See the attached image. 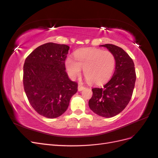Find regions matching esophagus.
<instances>
[{"label":"esophagus","instance_id":"34e87169","mask_svg":"<svg viewBox=\"0 0 158 158\" xmlns=\"http://www.w3.org/2000/svg\"><path fill=\"white\" fill-rule=\"evenodd\" d=\"M84 88H85L83 86V85H82L81 84H78V91H82V90H83Z\"/></svg>","mask_w":158,"mask_h":158}]
</instances>
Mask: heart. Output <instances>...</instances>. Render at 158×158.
Listing matches in <instances>:
<instances>
[{
	"label": "heart",
	"mask_w": 158,
	"mask_h": 158,
	"mask_svg": "<svg viewBox=\"0 0 158 158\" xmlns=\"http://www.w3.org/2000/svg\"><path fill=\"white\" fill-rule=\"evenodd\" d=\"M74 58L69 56L65 66L70 77L75 78L84 69V75L89 82L99 84L107 81L111 76L115 65V58L111 51L98 48L77 50Z\"/></svg>",
	"instance_id": "obj_1"
}]
</instances>
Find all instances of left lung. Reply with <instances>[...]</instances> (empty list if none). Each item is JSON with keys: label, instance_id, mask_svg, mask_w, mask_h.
<instances>
[{"label": "left lung", "instance_id": "left-lung-1", "mask_svg": "<svg viewBox=\"0 0 158 158\" xmlns=\"http://www.w3.org/2000/svg\"><path fill=\"white\" fill-rule=\"evenodd\" d=\"M113 52L115 70L111 80L103 88H94L89 100L91 110L99 116L113 117L125 109L132 98L136 82V72L132 59L121 47L112 44L100 45Z\"/></svg>", "mask_w": 158, "mask_h": 158}]
</instances>
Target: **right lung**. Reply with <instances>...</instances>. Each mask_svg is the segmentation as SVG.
Here are the masks:
<instances>
[{
    "label": "right lung",
    "mask_w": 158,
    "mask_h": 158,
    "mask_svg": "<svg viewBox=\"0 0 158 158\" xmlns=\"http://www.w3.org/2000/svg\"><path fill=\"white\" fill-rule=\"evenodd\" d=\"M69 47L47 43L27 56L23 64V84L31 107L41 116L56 118L67 109L78 84L66 73Z\"/></svg>",
    "instance_id": "1"
}]
</instances>
